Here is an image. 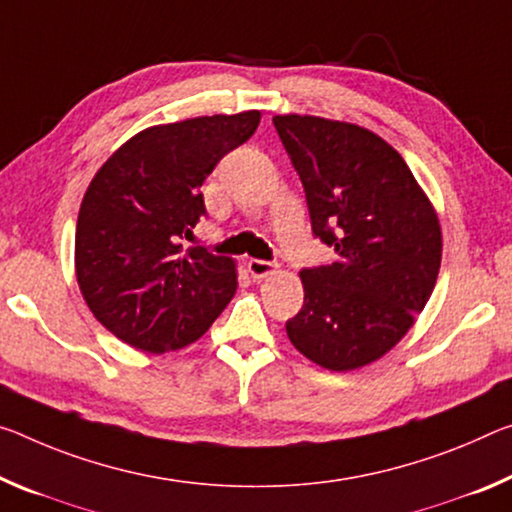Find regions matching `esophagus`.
Wrapping results in <instances>:
<instances>
[{
	"instance_id": "esophagus-1",
	"label": "esophagus",
	"mask_w": 512,
	"mask_h": 512,
	"mask_svg": "<svg viewBox=\"0 0 512 512\" xmlns=\"http://www.w3.org/2000/svg\"><path fill=\"white\" fill-rule=\"evenodd\" d=\"M248 273L253 275L255 280H264L269 278V275L278 273V264L264 262V259H248Z\"/></svg>"
}]
</instances>
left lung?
Wrapping results in <instances>:
<instances>
[{
	"instance_id": "1",
	"label": "left lung",
	"mask_w": 512,
	"mask_h": 512,
	"mask_svg": "<svg viewBox=\"0 0 512 512\" xmlns=\"http://www.w3.org/2000/svg\"><path fill=\"white\" fill-rule=\"evenodd\" d=\"M273 125L305 186L312 230L337 253L330 266L300 271L305 303L287 335L323 369L367 367L401 342L433 294L440 218L378 134L298 113Z\"/></svg>"
}]
</instances>
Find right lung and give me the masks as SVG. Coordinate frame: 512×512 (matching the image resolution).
Masks as SVG:
<instances>
[{"mask_svg": "<svg viewBox=\"0 0 512 512\" xmlns=\"http://www.w3.org/2000/svg\"><path fill=\"white\" fill-rule=\"evenodd\" d=\"M262 113L186 118L134 134L88 184L75 232L81 296L104 328L145 353L200 339L237 291L232 257L186 248L205 214L200 186Z\"/></svg>", "mask_w": 512, "mask_h": 512, "instance_id": "add662e5", "label": "right lung"}]
</instances>
